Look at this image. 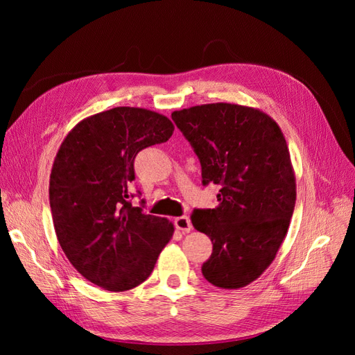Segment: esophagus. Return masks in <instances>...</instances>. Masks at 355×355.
<instances>
[{
  "label": "esophagus",
  "instance_id": "34e87169",
  "mask_svg": "<svg viewBox=\"0 0 355 355\" xmlns=\"http://www.w3.org/2000/svg\"><path fill=\"white\" fill-rule=\"evenodd\" d=\"M175 227L182 232H189L192 230V223L188 216H179L175 219Z\"/></svg>",
  "mask_w": 355,
  "mask_h": 355
}]
</instances>
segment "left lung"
<instances>
[{"mask_svg": "<svg viewBox=\"0 0 355 355\" xmlns=\"http://www.w3.org/2000/svg\"><path fill=\"white\" fill-rule=\"evenodd\" d=\"M171 118L200 159L202 185L220 187L218 207L191 216L213 243L202 275L220 288L250 284L275 259L295 210L296 178L282 128L261 110L225 102Z\"/></svg>", "mask_w": 355, "mask_h": 355, "instance_id": "obj_1", "label": "left lung"}]
</instances>
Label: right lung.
<instances>
[{
    "label": "right lung",
    "mask_w": 355,
    "mask_h": 355,
    "mask_svg": "<svg viewBox=\"0 0 355 355\" xmlns=\"http://www.w3.org/2000/svg\"><path fill=\"white\" fill-rule=\"evenodd\" d=\"M175 125L163 114L116 106L84 118L63 139L50 175L56 237L85 280L125 292L151 275L173 237L168 219L128 198L139 151L167 142Z\"/></svg>",
    "instance_id": "obj_1"
}]
</instances>
